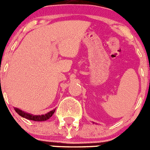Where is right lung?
Instances as JSON below:
<instances>
[{
	"instance_id": "obj_1",
	"label": "right lung",
	"mask_w": 150,
	"mask_h": 150,
	"mask_svg": "<svg viewBox=\"0 0 150 150\" xmlns=\"http://www.w3.org/2000/svg\"><path fill=\"white\" fill-rule=\"evenodd\" d=\"M16 110V112L18 113L19 116H21L22 117L25 118L27 120H33V121H38V122H40V121H46V120H49L50 117H51L53 113L55 112V110H53L50 111L49 112L46 113L44 115H39V116H35V115H32L30 114V113H27V112H25L24 111L18 109V108H14Z\"/></svg>"
}]
</instances>
